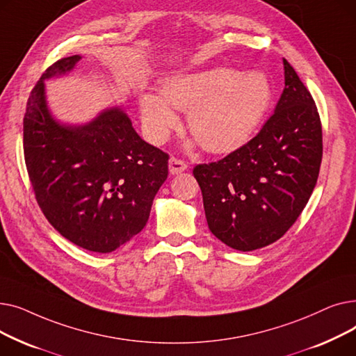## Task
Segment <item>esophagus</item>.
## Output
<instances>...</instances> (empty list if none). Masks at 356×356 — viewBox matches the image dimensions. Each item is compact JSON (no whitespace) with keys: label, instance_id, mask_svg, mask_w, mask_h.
<instances>
[{"label":"esophagus","instance_id":"34e87169","mask_svg":"<svg viewBox=\"0 0 356 356\" xmlns=\"http://www.w3.org/2000/svg\"><path fill=\"white\" fill-rule=\"evenodd\" d=\"M186 168H188V164L177 157H172L170 160H168V170H170L172 175H179V173L184 172Z\"/></svg>","mask_w":356,"mask_h":356}]
</instances>
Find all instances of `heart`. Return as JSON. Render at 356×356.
I'll return each mask as SVG.
<instances>
[{
    "label": "heart",
    "instance_id": "heart-1",
    "mask_svg": "<svg viewBox=\"0 0 356 356\" xmlns=\"http://www.w3.org/2000/svg\"><path fill=\"white\" fill-rule=\"evenodd\" d=\"M160 95L140 99L148 138L163 143L179 124L176 109H188V127L204 149L227 154L245 145L263 124L273 101V86L263 72L211 67L165 78Z\"/></svg>",
    "mask_w": 356,
    "mask_h": 356
}]
</instances>
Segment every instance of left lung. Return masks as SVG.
<instances>
[{"instance_id":"obj_1","label":"left lung","mask_w":356,"mask_h":356,"mask_svg":"<svg viewBox=\"0 0 356 356\" xmlns=\"http://www.w3.org/2000/svg\"><path fill=\"white\" fill-rule=\"evenodd\" d=\"M284 90L259 133L227 157L197 164L211 232L238 251L282 238L307 204L323 144L319 112L293 66L283 59Z\"/></svg>"}]
</instances>
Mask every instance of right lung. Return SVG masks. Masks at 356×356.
Instances as JSON below:
<instances>
[{
    "label": "right lung",
    "instance_id": "add662e5",
    "mask_svg": "<svg viewBox=\"0 0 356 356\" xmlns=\"http://www.w3.org/2000/svg\"><path fill=\"white\" fill-rule=\"evenodd\" d=\"M82 58L53 63L33 88L23 121L24 160L46 219L83 250L112 252L143 231L168 154L145 143L120 106L83 125L56 121L44 81L73 70Z\"/></svg>",
    "mask_w": 356,
    "mask_h": 356
}]
</instances>
